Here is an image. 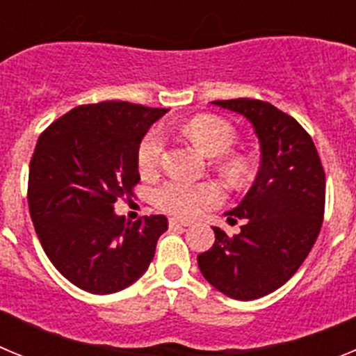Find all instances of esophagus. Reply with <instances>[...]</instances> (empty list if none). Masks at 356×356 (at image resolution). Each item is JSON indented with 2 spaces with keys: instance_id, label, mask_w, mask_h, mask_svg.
<instances>
[{
  "instance_id": "esophagus-1",
  "label": "esophagus",
  "mask_w": 356,
  "mask_h": 356,
  "mask_svg": "<svg viewBox=\"0 0 356 356\" xmlns=\"http://www.w3.org/2000/svg\"><path fill=\"white\" fill-rule=\"evenodd\" d=\"M169 226L171 228H181V226H191V221H185V219H178V217H171L169 219Z\"/></svg>"
}]
</instances>
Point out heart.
Listing matches in <instances>:
<instances>
[{"mask_svg": "<svg viewBox=\"0 0 356 356\" xmlns=\"http://www.w3.org/2000/svg\"><path fill=\"white\" fill-rule=\"evenodd\" d=\"M184 131L205 155L217 156V168L226 178L235 181L242 180L246 172V163L238 155L229 153L237 139L229 122L213 115H200L188 122ZM163 149H165V139L162 131H147L137 151V165L144 178L153 176L159 171ZM153 201L163 212L191 217L200 213L203 209L217 205L221 201V193L213 184H185V181L171 180L155 188Z\"/></svg>", "mask_w": 356, "mask_h": 356, "instance_id": "1", "label": "heart"}]
</instances>
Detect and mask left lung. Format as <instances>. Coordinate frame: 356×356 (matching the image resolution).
I'll return each instance as SVG.
<instances>
[{"mask_svg": "<svg viewBox=\"0 0 356 356\" xmlns=\"http://www.w3.org/2000/svg\"><path fill=\"white\" fill-rule=\"evenodd\" d=\"M244 115L260 143L259 175L234 210V237L213 226L216 242L197 254L201 275L228 298L250 301L271 294L300 269L325 216L326 178L312 137L271 103L238 97L212 102Z\"/></svg>", "mask_w": 356, "mask_h": 356, "instance_id": "1", "label": "left lung"}]
</instances>
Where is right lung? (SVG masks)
Masks as SVG:
<instances>
[{
    "mask_svg": "<svg viewBox=\"0 0 356 356\" xmlns=\"http://www.w3.org/2000/svg\"><path fill=\"white\" fill-rule=\"evenodd\" d=\"M168 108L128 102L81 105L40 134L30 160L28 207L56 271L92 294H112L140 278L168 229L165 216L130 222L115 216L140 181L137 151Z\"/></svg>",
    "mask_w": 356,
    "mask_h": 356,
    "instance_id": "1",
    "label": "right lung"
}]
</instances>
